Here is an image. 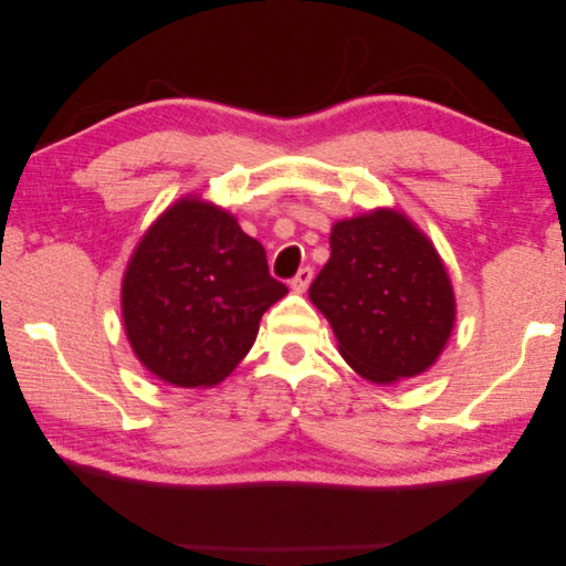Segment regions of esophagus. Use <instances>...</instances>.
<instances>
[{
  "mask_svg": "<svg viewBox=\"0 0 566 566\" xmlns=\"http://www.w3.org/2000/svg\"><path fill=\"white\" fill-rule=\"evenodd\" d=\"M312 279H314V271H312L310 266H304V269H300V271L295 273V279L290 281V287H293L295 293H304V290L310 287Z\"/></svg>",
  "mask_w": 566,
  "mask_h": 566,
  "instance_id": "obj_1",
  "label": "esophagus"
}]
</instances>
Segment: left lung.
Instances as JSON below:
<instances>
[{"instance_id":"obj_1","label":"left lung","mask_w":566,"mask_h":566,"mask_svg":"<svg viewBox=\"0 0 566 566\" xmlns=\"http://www.w3.org/2000/svg\"><path fill=\"white\" fill-rule=\"evenodd\" d=\"M310 297L331 321L342 358L378 385L430 368L455 321L434 245L397 210L337 221Z\"/></svg>"}]
</instances>
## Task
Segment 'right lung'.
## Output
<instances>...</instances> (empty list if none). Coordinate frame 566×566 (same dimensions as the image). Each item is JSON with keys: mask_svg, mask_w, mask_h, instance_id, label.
<instances>
[{"mask_svg": "<svg viewBox=\"0 0 566 566\" xmlns=\"http://www.w3.org/2000/svg\"><path fill=\"white\" fill-rule=\"evenodd\" d=\"M287 287L266 252L217 205L181 198L136 245L123 321L136 358L177 387H212L243 361Z\"/></svg>", "mask_w": 566, "mask_h": 566, "instance_id": "1", "label": "right lung"}]
</instances>
